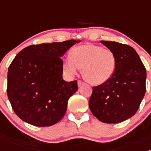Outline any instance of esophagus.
<instances>
[{"mask_svg": "<svg viewBox=\"0 0 151 151\" xmlns=\"http://www.w3.org/2000/svg\"><path fill=\"white\" fill-rule=\"evenodd\" d=\"M83 84H84V83H83V81H81V80H78V82H77V85H78V87H80L82 86Z\"/></svg>", "mask_w": 151, "mask_h": 151, "instance_id": "obj_1", "label": "esophagus"}]
</instances>
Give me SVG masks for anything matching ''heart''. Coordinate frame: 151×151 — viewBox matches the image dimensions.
I'll list each match as a JSON object with an SVG mask.
<instances>
[{
    "instance_id": "obj_1",
    "label": "heart",
    "mask_w": 151,
    "mask_h": 151,
    "mask_svg": "<svg viewBox=\"0 0 151 151\" xmlns=\"http://www.w3.org/2000/svg\"><path fill=\"white\" fill-rule=\"evenodd\" d=\"M115 57L112 51L99 45L87 44L71 50L70 58L63 60V68L68 77H73L83 68V75L93 85H102L113 74Z\"/></svg>"
}]
</instances>
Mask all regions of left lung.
Here are the masks:
<instances>
[{
	"label": "left lung",
	"mask_w": 151,
	"mask_h": 151,
	"mask_svg": "<svg viewBox=\"0 0 151 151\" xmlns=\"http://www.w3.org/2000/svg\"><path fill=\"white\" fill-rule=\"evenodd\" d=\"M101 43L115 55V68L107 82L93 88L89 107L101 122L121 123L132 118L142 101L146 69L133 47L115 42Z\"/></svg>",
	"instance_id": "1"
}]
</instances>
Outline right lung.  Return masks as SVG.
Wrapping results in <instances>:
<instances>
[{"instance_id": "1", "label": "right lung", "mask_w": 151, "mask_h": 151, "mask_svg": "<svg viewBox=\"0 0 151 151\" xmlns=\"http://www.w3.org/2000/svg\"><path fill=\"white\" fill-rule=\"evenodd\" d=\"M80 40L30 45L19 52L8 70L7 95L18 117L33 126L55 124L64 116L68 100L78 89L63 79L61 58Z\"/></svg>"}]
</instances>
